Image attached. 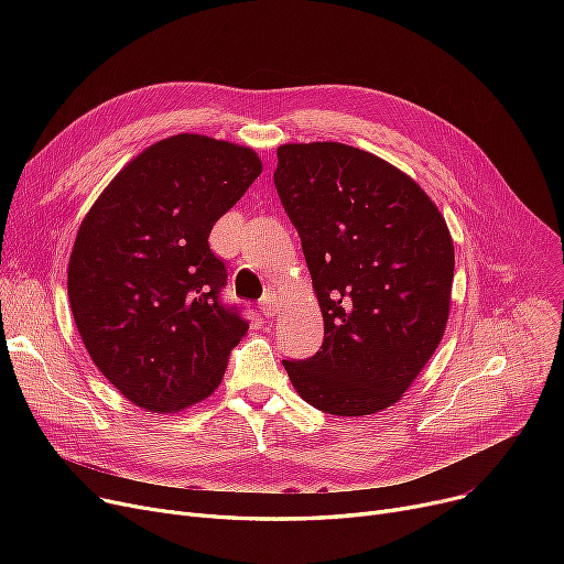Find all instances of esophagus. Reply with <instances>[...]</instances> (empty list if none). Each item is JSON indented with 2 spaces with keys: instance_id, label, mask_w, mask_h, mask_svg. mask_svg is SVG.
<instances>
[{
  "instance_id": "esophagus-1",
  "label": "esophagus",
  "mask_w": 564,
  "mask_h": 564,
  "mask_svg": "<svg viewBox=\"0 0 564 564\" xmlns=\"http://www.w3.org/2000/svg\"><path fill=\"white\" fill-rule=\"evenodd\" d=\"M260 311L264 317H274L276 311H279V297L274 292H267L264 297L260 300Z\"/></svg>"
}]
</instances>
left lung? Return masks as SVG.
<instances>
[{
  "label": "left lung",
  "instance_id": "left-lung-1",
  "mask_svg": "<svg viewBox=\"0 0 564 564\" xmlns=\"http://www.w3.org/2000/svg\"><path fill=\"white\" fill-rule=\"evenodd\" d=\"M276 158L324 319L315 357L283 368L311 406L370 416L402 398L446 332L451 230L413 177L361 148L283 143Z\"/></svg>",
  "mask_w": 564,
  "mask_h": 564
}]
</instances>
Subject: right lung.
Wrapping results in <instances>:
<instances>
[{
	"mask_svg": "<svg viewBox=\"0 0 564 564\" xmlns=\"http://www.w3.org/2000/svg\"><path fill=\"white\" fill-rule=\"evenodd\" d=\"M262 173L253 148L205 134L148 145L86 213L68 262L77 332L132 404L183 411L221 383L249 324L219 292L213 226Z\"/></svg>",
	"mask_w": 564,
	"mask_h": 564,
	"instance_id": "obj_1",
	"label": "right lung"
}]
</instances>
